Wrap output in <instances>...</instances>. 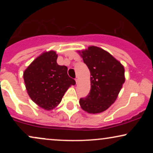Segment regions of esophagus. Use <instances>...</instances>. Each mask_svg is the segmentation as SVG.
I'll return each mask as SVG.
<instances>
[{
    "instance_id": "1",
    "label": "esophagus",
    "mask_w": 153,
    "mask_h": 153,
    "mask_svg": "<svg viewBox=\"0 0 153 153\" xmlns=\"http://www.w3.org/2000/svg\"><path fill=\"white\" fill-rule=\"evenodd\" d=\"M75 82H76V83H78V78H75Z\"/></svg>"
}]
</instances>
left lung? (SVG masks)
Segmentation results:
<instances>
[{"label":"left lung","instance_id":"left-lung-1","mask_svg":"<svg viewBox=\"0 0 153 153\" xmlns=\"http://www.w3.org/2000/svg\"><path fill=\"white\" fill-rule=\"evenodd\" d=\"M91 73V90L80 99V106L90 114L104 111L113 104L125 81L124 66L111 54L91 46L79 52Z\"/></svg>","mask_w":153,"mask_h":153}]
</instances>
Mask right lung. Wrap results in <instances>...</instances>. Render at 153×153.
I'll use <instances>...</instances> for the list:
<instances>
[{"label":"right lung","instance_id":"1","mask_svg":"<svg viewBox=\"0 0 153 153\" xmlns=\"http://www.w3.org/2000/svg\"><path fill=\"white\" fill-rule=\"evenodd\" d=\"M54 51L44 52L24 71V80L29 97L45 110L55 108L68 88L75 85L68 75V68L57 63Z\"/></svg>","mask_w":153,"mask_h":153}]
</instances>
